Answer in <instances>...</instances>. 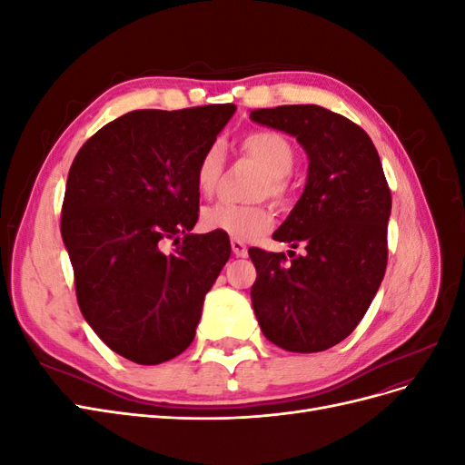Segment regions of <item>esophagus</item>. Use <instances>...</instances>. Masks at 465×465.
<instances>
[{
    "label": "esophagus",
    "instance_id": "obj_1",
    "mask_svg": "<svg viewBox=\"0 0 465 465\" xmlns=\"http://www.w3.org/2000/svg\"><path fill=\"white\" fill-rule=\"evenodd\" d=\"M231 248H232V254L236 258H246L248 256V248L241 241H231Z\"/></svg>",
    "mask_w": 465,
    "mask_h": 465
}]
</instances>
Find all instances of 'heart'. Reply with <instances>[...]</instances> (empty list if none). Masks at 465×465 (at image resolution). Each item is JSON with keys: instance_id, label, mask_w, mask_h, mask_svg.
Listing matches in <instances>:
<instances>
[{"instance_id": "b5f03b06", "label": "heart", "mask_w": 465, "mask_h": 465, "mask_svg": "<svg viewBox=\"0 0 465 465\" xmlns=\"http://www.w3.org/2000/svg\"><path fill=\"white\" fill-rule=\"evenodd\" d=\"M241 153L262 168L252 198H270L275 205L289 203V174L297 163V149L291 139L275 130H252L241 139ZM224 173V154L219 143H211L195 166V186L200 193L211 195ZM273 213L265 203H215L203 209L202 227L209 232L227 234L232 241H256L272 229Z\"/></svg>"}]
</instances>
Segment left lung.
I'll use <instances>...</instances> for the list:
<instances>
[{"label":"left lung","mask_w":465,"mask_h":465,"mask_svg":"<svg viewBox=\"0 0 465 465\" xmlns=\"http://www.w3.org/2000/svg\"><path fill=\"white\" fill-rule=\"evenodd\" d=\"M250 118L297 137L308 154L301 200L273 234L294 256L252 248L250 297L263 335L291 353L326 351L367 314L388 263L391 193L361 125L318 104L258 108Z\"/></svg>","instance_id":"1"}]
</instances>
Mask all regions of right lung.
I'll return each instance as SVG.
<instances>
[{"instance_id": "1", "label": "right lung", "mask_w": 465, "mask_h": 465, "mask_svg": "<svg viewBox=\"0 0 465 465\" xmlns=\"http://www.w3.org/2000/svg\"><path fill=\"white\" fill-rule=\"evenodd\" d=\"M234 104L134 110L89 137L69 168L62 238L81 314L137 364L193 341L207 291L231 256L221 232L192 234L195 166ZM168 242L177 248L163 252Z\"/></svg>"}]
</instances>
